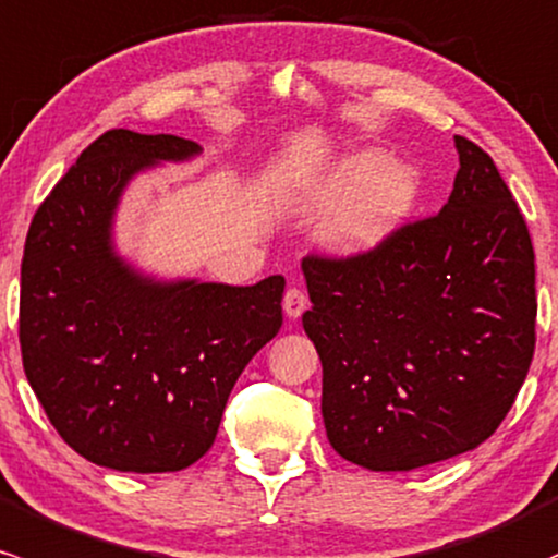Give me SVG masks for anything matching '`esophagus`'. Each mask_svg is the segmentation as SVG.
I'll use <instances>...</instances> for the list:
<instances>
[{
    "mask_svg": "<svg viewBox=\"0 0 558 558\" xmlns=\"http://www.w3.org/2000/svg\"><path fill=\"white\" fill-rule=\"evenodd\" d=\"M307 293L302 289H296V286H291L289 291H286L283 296V312L286 317H291V320H296V317H302V312L307 310Z\"/></svg>",
    "mask_w": 558,
    "mask_h": 558,
    "instance_id": "obj_1",
    "label": "esophagus"
}]
</instances>
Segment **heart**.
Listing matches in <instances>:
<instances>
[{
    "label": "heart",
    "instance_id": "1",
    "mask_svg": "<svg viewBox=\"0 0 558 558\" xmlns=\"http://www.w3.org/2000/svg\"><path fill=\"white\" fill-rule=\"evenodd\" d=\"M424 193L418 167L363 148L336 158L299 193L296 209L328 214L320 246L341 259L376 254L408 222Z\"/></svg>",
    "mask_w": 558,
    "mask_h": 558
}]
</instances>
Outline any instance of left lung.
Here are the masks:
<instances>
[{"label":"left lung","instance_id":"left-lung-1","mask_svg":"<svg viewBox=\"0 0 558 558\" xmlns=\"http://www.w3.org/2000/svg\"><path fill=\"white\" fill-rule=\"evenodd\" d=\"M456 150L461 167L437 217L360 259L302 262L328 442L371 471L480 448L535 352L527 225L493 158L458 134Z\"/></svg>","mask_w":558,"mask_h":558}]
</instances>
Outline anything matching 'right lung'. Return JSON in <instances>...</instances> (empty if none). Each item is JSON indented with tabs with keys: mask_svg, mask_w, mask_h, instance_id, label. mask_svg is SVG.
<instances>
[{
	"mask_svg": "<svg viewBox=\"0 0 558 558\" xmlns=\"http://www.w3.org/2000/svg\"><path fill=\"white\" fill-rule=\"evenodd\" d=\"M204 148L110 130L34 214L21 265L23 371L60 437L132 474L193 466L214 445L248 360L283 326L286 280L156 278L116 248L134 177Z\"/></svg>",
	"mask_w": 558,
	"mask_h": 558,
	"instance_id": "add662e5",
	"label": "right lung"
}]
</instances>
